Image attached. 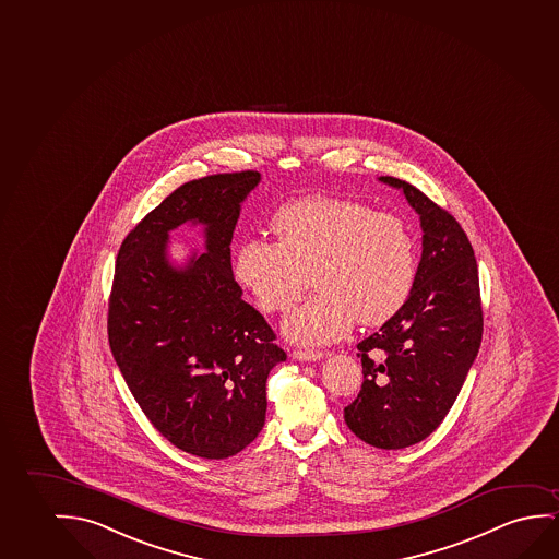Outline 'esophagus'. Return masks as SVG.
Masks as SVG:
<instances>
[{"label":"esophagus","instance_id":"1","mask_svg":"<svg viewBox=\"0 0 559 559\" xmlns=\"http://www.w3.org/2000/svg\"><path fill=\"white\" fill-rule=\"evenodd\" d=\"M292 356L299 362H316V360H322L323 353L320 350H293Z\"/></svg>","mask_w":559,"mask_h":559}]
</instances>
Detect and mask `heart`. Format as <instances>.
I'll use <instances>...</instances> for the list:
<instances>
[{"label": "heart", "instance_id": "1", "mask_svg": "<svg viewBox=\"0 0 559 559\" xmlns=\"http://www.w3.org/2000/svg\"><path fill=\"white\" fill-rule=\"evenodd\" d=\"M277 243L249 237L239 245L234 274L267 314L307 305L284 323L299 345H330L356 320L381 325L401 310L417 277L416 237L401 216L333 197H308L282 206L272 221Z\"/></svg>", "mask_w": 559, "mask_h": 559}]
</instances>
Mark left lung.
I'll return each mask as SVG.
<instances>
[{"label": "left lung", "mask_w": 559, "mask_h": 559, "mask_svg": "<svg viewBox=\"0 0 559 559\" xmlns=\"http://www.w3.org/2000/svg\"><path fill=\"white\" fill-rule=\"evenodd\" d=\"M379 180L419 214L424 251L406 305L358 343L364 383L345 421L371 447L399 450L424 441L452 408L479 353L483 308L477 260L456 218L408 181Z\"/></svg>", "instance_id": "1"}]
</instances>
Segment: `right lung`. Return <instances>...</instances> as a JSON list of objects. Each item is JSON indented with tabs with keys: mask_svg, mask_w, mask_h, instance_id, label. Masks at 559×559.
I'll list each match as a JSON object with an SVG mask.
<instances>
[{
	"mask_svg": "<svg viewBox=\"0 0 559 559\" xmlns=\"http://www.w3.org/2000/svg\"><path fill=\"white\" fill-rule=\"evenodd\" d=\"M259 181L213 174L173 191L120 245L110 289L109 345L128 389L166 441L206 460L257 439L267 373L287 358L231 272L241 203ZM186 221L206 228V251L178 269L167 234Z\"/></svg>",
	"mask_w": 559,
	"mask_h": 559,
	"instance_id": "1",
	"label": "right lung"
}]
</instances>
